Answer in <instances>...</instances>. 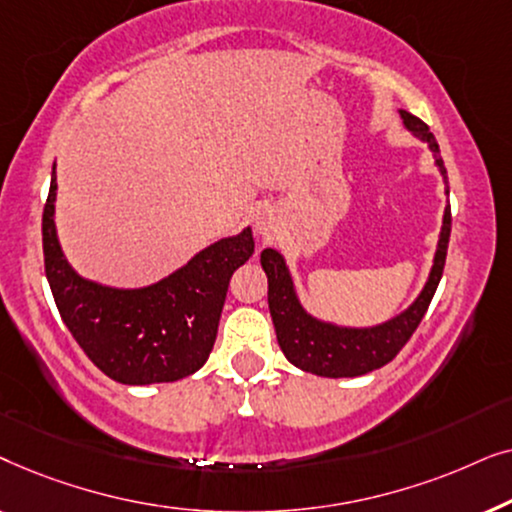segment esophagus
<instances>
[{"instance_id":"1","label":"esophagus","mask_w":512,"mask_h":512,"mask_svg":"<svg viewBox=\"0 0 512 512\" xmlns=\"http://www.w3.org/2000/svg\"><path fill=\"white\" fill-rule=\"evenodd\" d=\"M254 230H256L258 237H263V240H270V237H275L277 230H279L277 214L272 212V209H261V212H258L256 219H254Z\"/></svg>"}]
</instances>
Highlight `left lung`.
Wrapping results in <instances>:
<instances>
[{"instance_id": "left-lung-1", "label": "left lung", "mask_w": 512, "mask_h": 512, "mask_svg": "<svg viewBox=\"0 0 512 512\" xmlns=\"http://www.w3.org/2000/svg\"><path fill=\"white\" fill-rule=\"evenodd\" d=\"M403 125L412 135L422 142L429 144L436 158V165L443 181L447 184V170L440 158V149L436 137L429 130V125L419 121L417 116L408 114L401 109ZM450 195V188H445ZM452 230V214L450 205L445 207L443 214V228H440L436 256H433V265L426 279L424 289L415 298L408 310L396 314L394 319L384 321V324L368 326V328H352V326H338L331 321L312 317L310 312L300 305L296 286H293L291 272L286 268L284 256L277 249H263L261 265L268 275V305L270 317L275 324L277 342L282 347L286 359L293 366L305 370V373L321 375V377H359L366 375L370 370H377L394 359L401 352L410 335L417 331L419 321L424 319L426 310L433 293L438 289L440 277H443L445 256H447V242H450Z\"/></svg>"}]
</instances>
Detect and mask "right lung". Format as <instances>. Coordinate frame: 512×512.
I'll return each mask as SVG.
<instances>
[{"instance_id": "right-lung-1", "label": "right lung", "mask_w": 512, "mask_h": 512, "mask_svg": "<svg viewBox=\"0 0 512 512\" xmlns=\"http://www.w3.org/2000/svg\"><path fill=\"white\" fill-rule=\"evenodd\" d=\"M55 165L41 219L44 265L69 333L104 375L121 384L174 382L205 366L233 272L254 254V235L223 237L184 268L142 289H114L67 263L55 230Z\"/></svg>"}]
</instances>
